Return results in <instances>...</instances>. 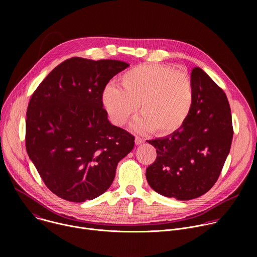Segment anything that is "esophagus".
<instances>
[{
    "mask_svg": "<svg viewBox=\"0 0 257 257\" xmlns=\"http://www.w3.org/2000/svg\"><path fill=\"white\" fill-rule=\"evenodd\" d=\"M144 142V139L143 138H141V137H139V136H136L135 137V143L136 144H141V143H143Z\"/></svg>",
    "mask_w": 257,
    "mask_h": 257,
    "instance_id": "esophagus-1",
    "label": "esophagus"
}]
</instances>
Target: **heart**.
Listing matches in <instances>:
<instances>
[{"mask_svg": "<svg viewBox=\"0 0 257 257\" xmlns=\"http://www.w3.org/2000/svg\"><path fill=\"white\" fill-rule=\"evenodd\" d=\"M121 86L108 85L102 102L109 118L123 126L136 112L141 117L135 127L153 130L164 136L177 132L185 124L193 105L191 79L173 67L159 64L136 66L121 76Z\"/></svg>", "mask_w": 257, "mask_h": 257, "instance_id": "obj_1", "label": "heart"}]
</instances>
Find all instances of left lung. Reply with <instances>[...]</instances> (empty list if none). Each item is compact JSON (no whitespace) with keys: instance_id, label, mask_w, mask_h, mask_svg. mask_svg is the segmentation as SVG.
Listing matches in <instances>:
<instances>
[{"instance_id":"1","label":"left lung","mask_w":257,"mask_h":257,"mask_svg":"<svg viewBox=\"0 0 257 257\" xmlns=\"http://www.w3.org/2000/svg\"><path fill=\"white\" fill-rule=\"evenodd\" d=\"M193 105L185 124L165 138L149 140L156 161L146 169L150 186L161 195L190 200L217 181L230 153L233 125L227 95L206 73H191Z\"/></svg>"}]
</instances>
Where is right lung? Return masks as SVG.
I'll return each instance as SVG.
<instances>
[{
    "label": "right lung",
    "mask_w": 257,
    "mask_h": 257,
    "mask_svg": "<svg viewBox=\"0 0 257 257\" xmlns=\"http://www.w3.org/2000/svg\"><path fill=\"white\" fill-rule=\"evenodd\" d=\"M127 63L74 57L32 93L26 113L27 154L57 196L84 202L105 192L135 137L107 120L102 92Z\"/></svg>",
    "instance_id": "right-lung-1"
}]
</instances>
